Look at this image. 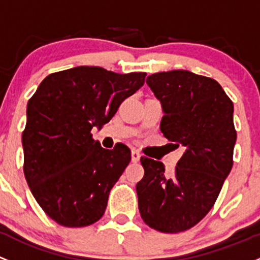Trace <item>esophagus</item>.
<instances>
[{
	"instance_id": "obj_1",
	"label": "esophagus",
	"mask_w": 260,
	"mask_h": 260,
	"mask_svg": "<svg viewBox=\"0 0 260 260\" xmlns=\"http://www.w3.org/2000/svg\"><path fill=\"white\" fill-rule=\"evenodd\" d=\"M131 155H132V162L137 163L139 159H141V154H139L138 151H132L131 153Z\"/></svg>"
}]
</instances>
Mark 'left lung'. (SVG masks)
Masks as SVG:
<instances>
[{"instance_id": "obj_1", "label": "left lung", "mask_w": 260, "mask_h": 260, "mask_svg": "<svg viewBox=\"0 0 260 260\" xmlns=\"http://www.w3.org/2000/svg\"><path fill=\"white\" fill-rule=\"evenodd\" d=\"M146 82L162 105L163 136L185 152L168 176L162 162L141 158L138 208L151 228L178 233L206 217L231 173L237 141L233 102L217 81L189 71L154 73Z\"/></svg>"}]
</instances>
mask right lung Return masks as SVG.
Here are the masks:
<instances>
[{
    "label": "right lung",
    "mask_w": 260,
    "mask_h": 260,
    "mask_svg": "<svg viewBox=\"0 0 260 260\" xmlns=\"http://www.w3.org/2000/svg\"><path fill=\"white\" fill-rule=\"evenodd\" d=\"M146 73L119 75L80 66L47 76L27 103L23 173L41 208L63 226H86L105 214L114 183L131 162L125 144L105 149L92 138Z\"/></svg>",
    "instance_id": "add662e5"
}]
</instances>
